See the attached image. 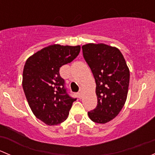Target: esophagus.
<instances>
[{
  "mask_svg": "<svg viewBox=\"0 0 155 155\" xmlns=\"http://www.w3.org/2000/svg\"><path fill=\"white\" fill-rule=\"evenodd\" d=\"M82 90H80L79 91V93H78V97H79V98H81L82 97Z\"/></svg>",
  "mask_w": 155,
  "mask_h": 155,
  "instance_id": "1",
  "label": "esophagus"
}]
</instances>
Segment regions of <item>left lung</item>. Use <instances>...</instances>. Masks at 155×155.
I'll return each instance as SVG.
<instances>
[{
    "label": "left lung",
    "instance_id": "8db88e82",
    "mask_svg": "<svg viewBox=\"0 0 155 155\" xmlns=\"http://www.w3.org/2000/svg\"><path fill=\"white\" fill-rule=\"evenodd\" d=\"M83 57L96 82L97 105L87 112L92 121L106 124L118 115L126 102L130 70L118 48L104 43L82 46Z\"/></svg>",
    "mask_w": 155,
    "mask_h": 155
}]
</instances>
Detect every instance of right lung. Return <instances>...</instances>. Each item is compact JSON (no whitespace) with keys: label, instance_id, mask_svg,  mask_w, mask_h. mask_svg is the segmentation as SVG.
<instances>
[{"label":"right lung","instance_id":"obj_1","mask_svg":"<svg viewBox=\"0 0 155 155\" xmlns=\"http://www.w3.org/2000/svg\"><path fill=\"white\" fill-rule=\"evenodd\" d=\"M80 48V46L50 45L26 61L23 90L34 115L46 124L56 125L64 121L76 100L67 93L59 70L74 60Z\"/></svg>","mask_w":155,"mask_h":155}]
</instances>
